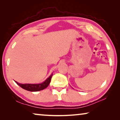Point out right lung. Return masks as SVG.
I'll return each instance as SVG.
<instances>
[{
    "label": "right lung",
    "instance_id": "right-lung-1",
    "mask_svg": "<svg viewBox=\"0 0 120 120\" xmlns=\"http://www.w3.org/2000/svg\"><path fill=\"white\" fill-rule=\"evenodd\" d=\"M52 75L53 72L44 82L39 83V84H21L16 81L15 82L19 86L26 90L30 91V92H37V91L43 90L49 86L51 80Z\"/></svg>",
    "mask_w": 120,
    "mask_h": 120
}]
</instances>
